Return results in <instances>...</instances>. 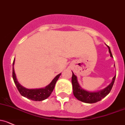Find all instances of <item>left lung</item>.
Segmentation results:
<instances>
[{
  "mask_svg": "<svg viewBox=\"0 0 125 125\" xmlns=\"http://www.w3.org/2000/svg\"><path fill=\"white\" fill-rule=\"evenodd\" d=\"M108 48L109 52L110 53L111 57H113V55L111 54V50L109 46H108ZM115 78V76L113 78V81L105 89L103 90H100L97 92H90L86 91L84 90L80 87L77 81V77L74 75V73H73V77H72V84H73V94L74 96L77 98L78 100L82 102H85V103L89 104H93L95 102H98L101 101V99L104 98L111 91L112 89L113 86L114 84Z\"/></svg>",
  "mask_w": 125,
  "mask_h": 125,
  "instance_id": "obj_1",
  "label": "left lung"
}]
</instances>
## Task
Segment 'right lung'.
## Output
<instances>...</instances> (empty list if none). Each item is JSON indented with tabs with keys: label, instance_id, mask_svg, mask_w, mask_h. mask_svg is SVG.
Here are the masks:
<instances>
[{
	"label": "right lung",
	"instance_id": "right-lung-1",
	"mask_svg": "<svg viewBox=\"0 0 125 125\" xmlns=\"http://www.w3.org/2000/svg\"><path fill=\"white\" fill-rule=\"evenodd\" d=\"M15 59L13 62V67H12V78L14 80L15 84L18 90L19 91L20 94L23 96L26 97L27 99H31V100L35 101H41L47 99V98L50 96L52 92L53 91V89L54 88L55 84H56V81L59 79V77L61 75V73H59L57 75L51 82L50 84L46 86L45 88H41V89H28L24 87L20 84L18 82L16 78L15 72L14 69V64Z\"/></svg>",
	"mask_w": 125,
	"mask_h": 125
}]
</instances>
